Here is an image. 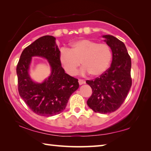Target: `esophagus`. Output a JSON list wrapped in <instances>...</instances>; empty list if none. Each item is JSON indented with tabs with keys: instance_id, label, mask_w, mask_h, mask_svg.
<instances>
[{
	"instance_id": "1",
	"label": "esophagus",
	"mask_w": 151,
	"mask_h": 151,
	"mask_svg": "<svg viewBox=\"0 0 151 151\" xmlns=\"http://www.w3.org/2000/svg\"><path fill=\"white\" fill-rule=\"evenodd\" d=\"M78 83L80 85H82V84H84L86 83V81H84V80H81V79H79L78 80Z\"/></svg>"
}]
</instances>
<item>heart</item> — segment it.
Instances as JSON below:
<instances>
[{"label":"heart","mask_w":151,"mask_h":151,"mask_svg":"<svg viewBox=\"0 0 151 151\" xmlns=\"http://www.w3.org/2000/svg\"><path fill=\"white\" fill-rule=\"evenodd\" d=\"M111 60V49L108 44L88 39L74 41L69 49H61L59 56L61 65L67 74L75 75L81 63L82 72L88 73L92 77H97L106 71Z\"/></svg>","instance_id":"1"}]
</instances>
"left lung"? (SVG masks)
<instances>
[{"label":"left lung","mask_w":151,"mask_h":151,"mask_svg":"<svg viewBox=\"0 0 151 151\" xmlns=\"http://www.w3.org/2000/svg\"><path fill=\"white\" fill-rule=\"evenodd\" d=\"M102 37L111 49L112 62L99 77L86 81L93 92L87 104L95 112L109 114L121 106L132 86L131 58L123 42L111 35Z\"/></svg>","instance_id":"8db88e82"}]
</instances>
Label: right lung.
<instances>
[{"label":"right lung","mask_w":151,"mask_h":151,"mask_svg":"<svg viewBox=\"0 0 151 151\" xmlns=\"http://www.w3.org/2000/svg\"><path fill=\"white\" fill-rule=\"evenodd\" d=\"M56 38H38L22 51L17 65L19 95L30 110L41 116H53L62 112L69 97L79 87L78 79L65 73L59 61L60 51ZM33 56L46 58L51 67V75L41 84L29 77L28 69Z\"/></svg>","instance_id":"1"}]
</instances>
